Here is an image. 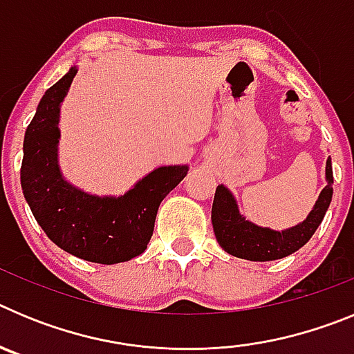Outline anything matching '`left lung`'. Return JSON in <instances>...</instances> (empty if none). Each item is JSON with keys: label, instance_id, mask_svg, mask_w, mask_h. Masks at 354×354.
Wrapping results in <instances>:
<instances>
[{"label": "left lung", "instance_id": "obj_1", "mask_svg": "<svg viewBox=\"0 0 354 354\" xmlns=\"http://www.w3.org/2000/svg\"><path fill=\"white\" fill-rule=\"evenodd\" d=\"M331 184H333V171H331V158H328L326 186L319 193V198L315 200L312 211L301 223L283 228L282 232L246 220L239 212V205L232 192L220 184L216 187L211 212L216 241L227 253L234 257L246 259V261L266 262L287 257L305 246L321 225L330 207L331 195H333Z\"/></svg>", "mask_w": 354, "mask_h": 354}]
</instances>
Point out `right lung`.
<instances>
[{
  "label": "right lung",
  "instance_id": "right-lung-1",
  "mask_svg": "<svg viewBox=\"0 0 354 354\" xmlns=\"http://www.w3.org/2000/svg\"><path fill=\"white\" fill-rule=\"evenodd\" d=\"M77 67L46 90L23 145L21 186L37 223L56 246L77 259L118 264L147 250L162 198L186 177L187 165L147 174L124 195H92L64 177L58 165L60 106Z\"/></svg>",
  "mask_w": 354,
  "mask_h": 354
}]
</instances>
